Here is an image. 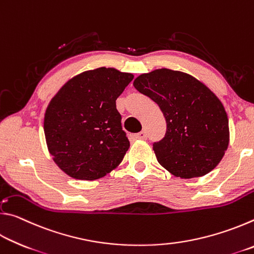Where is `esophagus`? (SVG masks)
I'll list each match as a JSON object with an SVG mask.
<instances>
[{"label": "esophagus", "instance_id": "esophagus-1", "mask_svg": "<svg viewBox=\"0 0 254 254\" xmlns=\"http://www.w3.org/2000/svg\"><path fill=\"white\" fill-rule=\"evenodd\" d=\"M135 137H136V139H140V140H145V139H147V132L141 131L139 133H136Z\"/></svg>", "mask_w": 254, "mask_h": 254}]
</instances>
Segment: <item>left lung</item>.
Instances as JSON below:
<instances>
[{"label":"left lung","instance_id":"8db88e82","mask_svg":"<svg viewBox=\"0 0 254 254\" xmlns=\"http://www.w3.org/2000/svg\"><path fill=\"white\" fill-rule=\"evenodd\" d=\"M133 86L156 102L166 119V134L153 143L163 168L189 179L218 165L229 147V119L208 87L195 77L167 68L140 75Z\"/></svg>","mask_w":254,"mask_h":254}]
</instances>
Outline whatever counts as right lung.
I'll return each mask as SVG.
<instances>
[{"label":"right lung","instance_id":"1","mask_svg":"<svg viewBox=\"0 0 254 254\" xmlns=\"http://www.w3.org/2000/svg\"><path fill=\"white\" fill-rule=\"evenodd\" d=\"M132 79L128 72L101 67L75 76L54 96L44 130L49 152L64 173L95 180L121 163L130 141L115 101Z\"/></svg>","mask_w":254,"mask_h":254}]
</instances>
